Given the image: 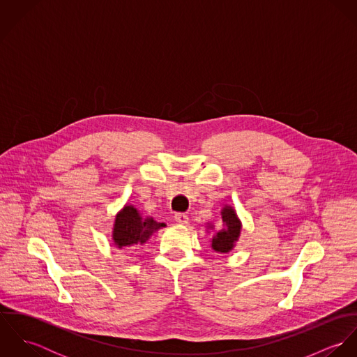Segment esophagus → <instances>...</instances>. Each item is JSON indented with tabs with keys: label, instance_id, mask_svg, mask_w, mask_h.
Returning <instances> with one entry per match:
<instances>
[{
	"label": "esophagus",
	"instance_id": "1",
	"mask_svg": "<svg viewBox=\"0 0 357 357\" xmlns=\"http://www.w3.org/2000/svg\"><path fill=\"white\" fill-rule=\"evenodd\" d=\"M174 220L178 222V224H187L188 222V215L185 213H176L174 214Z\"/></svg>",
	"mask_w": 357,
	"mask_h": 357
}]
</instances>
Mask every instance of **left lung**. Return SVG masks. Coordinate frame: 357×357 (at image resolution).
<instances>
[{
    "label": "left lung",
    "mask_w": 357,
    "mask_h": 357,
    "mask_svg": "<svg viewBox=\"0 0 357 357\" xmlns=\"http://www.w3.org/2000/svg\"><path fill=\"white\" fill-rule=\"evenodd\" d=\"M222 221L225 224V228L217 232V235L213 238L211 248L215 252L227 253L234 248V243L236 242L239 232H241V222L236 217V213L232 207H224L222 208Z\"/></svg>",
    "instance_id": "left-lung-1"
}]
</instances>
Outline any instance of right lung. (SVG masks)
<instances>
[{
    "instance_id": "1",
    "label": "right lung",
    "mask_w": 357,
    "mask_h": 357,
    "mask_svg": "<svg viewBox=\"0 0 357 357\" xmlns=\"http://www.w3.org/2000/svg\"><path fill=\"white\" fill-rule=\"evenodd\" d=\"M162 227H165L163 222H156L153 218H142L135 207L126 206L115 218L112 238L118 248L142 245Z\"/></svg>"
}]
</instances>
